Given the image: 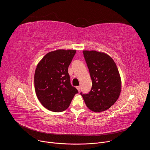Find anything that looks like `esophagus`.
Returning a JSON list of instances; mask_svg holds the SVG:
<instances>
[{
    "instance_id": "obj_1",
    "label": "esophagus",
    "mask_w": 150,
    "mask_h": 150,
    "mask_svg": "<svg viewBox=\"0 0 150 150\" xmlns=\"http://www.w3.org/2000/svg\"><path fill=\"white\" fill-rule=\"evenodd\" d=\"M76 88H77V90H78V91L79 92V91H80V86H77Z\"/></svg>"
}]
</instances>
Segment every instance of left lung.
I'll return each instance as SVG.
<instances>
[{"mask_svg": "<svg viewBox=\"0 0 150 150\" xmlns=\"http://www.w3.org/2000/svg\"><path fill=\"white\" fill-rule=\"evenodd\" d=\"M92 80L88 94H82L87 108L94 112L109 109L118 99L121 91V79L115 62L104 53L83 51Z\"/></svg>", "mask_w": 150, "mask_h": 150, "instance_id": "left-lung-1", "label": "left lung"}]
</instances>
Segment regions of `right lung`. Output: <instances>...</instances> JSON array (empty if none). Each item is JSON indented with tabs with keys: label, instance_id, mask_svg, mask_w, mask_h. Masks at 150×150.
Masks as SVG:
<instances>
[{
	"label": "right lung",
	"instance_id": "add662e5",
	"mask_svg": "<svg viewBox=\"0 0 150 150\" xmlns=\"http://www.w3.org/2000/svg\"><path fill=\"white\" fill-rule=\"evenodd\" d=\"M76 51L59 49L50 52L37 66L34 74L35 93L41 104L50 111L65 110L78 93L72 86L68 74V67Z\"/></svg>",
	"mask_w": 150,
	"mask_h": 150
}]
</instances>
